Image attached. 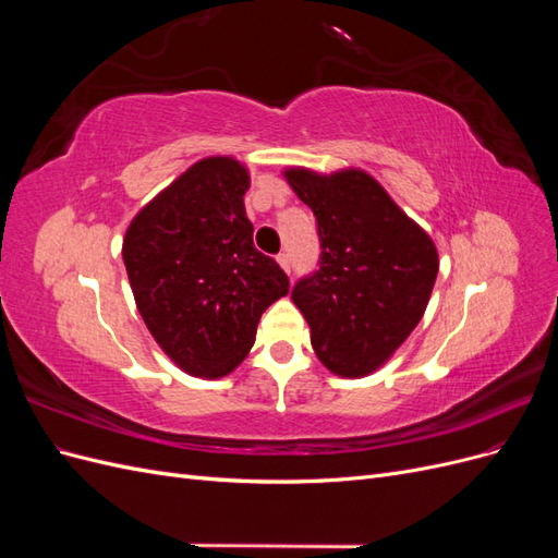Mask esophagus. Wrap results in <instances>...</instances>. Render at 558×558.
<instances>
[{"label": "esophagus", "instance_id": "34e87169", "mask_svg": "<svg viewBox=\"0 0 558 558\" xmlns=\"http://www.w3.org/2000/svg\"><path fill=\"white\" fill-rule=\"evenodd\" d=\"M277 263H279V267L283 269V272H291V258H289V253H279Z\"/></svg>", "mask_w": 558, "mask_h": 558}]
</instances>
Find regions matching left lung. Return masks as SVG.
I'll list each match as a JSON object with an SVG mask.
<instances>
[{"label":"left lung","mask_w":558,"mask_h":558,"mask_svg":"<svg viewBox=\"0 0 558 558\" xmlns=\"http://www.w3.org/2000/svg\"><path fill=\"white\" fill-rule=\"evenodd\" d=\"M283 177L318 223L320 267L293 289L316 356L337 377L373 375L424 316L437 248L359 167L332 174L286 167Z\"/></svg>","instance_id":"1"}]
</instances>
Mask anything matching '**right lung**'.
<instances>
[{"label":"right lung","instance_id":"right-lung-1","mask_svg":"<svg viewBox=\"0 0 558 558\" xmlns=\"http://www.w3.org/2000/svg\"><path fill=\"white\" fill-rule=\"evenodd\" d=\"M246 165L209 156L140 209L123 238L134 302L158 347L193 377L230 375L263 312L289 295L283 269L253 246Z\"/></svg>","mask_w":558,"mask_h":558}]
</instances>
